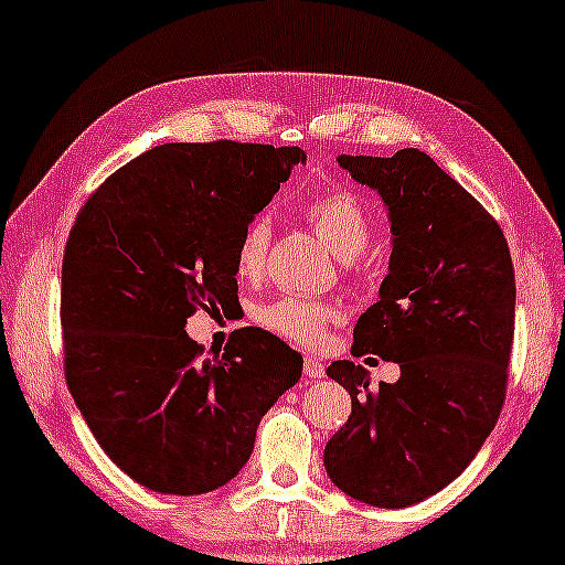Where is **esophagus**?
Masks as SVG:
<instances>
[{"label":"esophagus","mask_w":565,"mask_h":565,"mask_svg":"<svg viewBox=\"0 0 565 565\" xmlns=\"http://www.w3.org/2000/svg\"><path fill=\"white\" fill-rule=\"evenodd\" d=\"M303 375L311 377V381H316V377H323V365L316 358H311V354L303 358Z\"/></svg>","instance_id":"obj_1"}]
</instances>
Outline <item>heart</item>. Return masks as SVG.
<instances>
[{
  "mask_svg": "<svg viewBox=\"0 0 565 565\" xmlns=\"http://www.w3.org/2000/svg\"><path fill=\"white\" fill-rule=\"evenodd\" d=\"M303 215L311 223L321 242L337 254L339 259H354L367 249L373 236V221L365 205L350 190L334 188L316 192L303 203ZM269 221L267 215H254L242 228L236 244V267L242 275H257L267 257ZM342 311L334 303L308 300L300 296H280L273 303L257 308V321L273 334L288 342L316 347L327 337L331 323Z\"/></svg>",
  "mask_w": 565,
  "mask_h": 565,
  "instance_id": "heart-1",
  "label": "heart"
}]
</instances>
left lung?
Wrapping results in <instances>:
<instances>
[{
    "label": "left lung",
    "mask_w": 565,
    "mask_h": 565,
    "mask_svg": "<svg viewBox=\"0 0 565 565\" xmlns=\"http://www.w3.org/2000/svg\"><path fill=\"white\" fill-rule=\"evenodd\" d=\"M337 161L383 198L393 234L352 354L398 362L401 377L373 391L365 367L331 362L352 414L323 466L352 499L404 509L452 483L497 427L514 342L512 254L489 211L424 151Z\"/></svg>",
    "instance_id": "left-lung-1"
}]
</instances>
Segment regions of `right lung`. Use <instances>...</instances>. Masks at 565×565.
<instances>
[{"label": "right lung", "mask_w": 565, "mask_h": 565, "mask_svg": "<svg viewBox=\"0 0 565 565\" xmlns=\"http://www.w3.org/2000/svg\"><path fill=\"white\" fill-rule=\"evenodd\" d=\"M298 146L164 143L128 161L76 215L61 265L68 391L136 483L192 497L228 483L303 358L265 329L200 360L188 319L238 303L236 244Z\"/></svg>", "instance_id": "add662e5"}]
</instances>
